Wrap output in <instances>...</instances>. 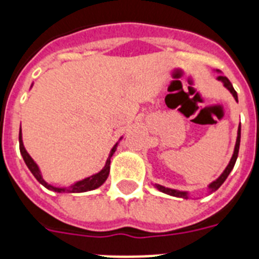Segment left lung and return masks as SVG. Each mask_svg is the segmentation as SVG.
Returning <instances> with one entry per match:
<instances>
[{"label":"left lung","instance_id":"8db88e82","mask_svg":"<svg viewBox=\"0 0 259 259\" xmlns=\"http://www.w3.org/2000/svg\"><path fill=\"white\" fill-rule=\"evenodd\" d=\"M217 72H221V71L217 70ZM217 80H219V81H221V83L223 84V85L228 89V91H230L231 95L233 96V98H235V100H236V102H237V93H236V91L233 89V87H232V84H231L230 80H228L226 76H223V75H219V76L217 77ZM240 137H241V125L239 124V130H237L236 144H235V149H233V154H232V157H231L230 163H228L227 167L224 168V171L221 174V176H219L218 179H215L214 182H211L209 185H207V189H209V193H212V192L217 191V189H218L219 187H221V185L223 184L224 182H226V179H227V176L230 175V172H231V171H232L233 166H235V163H236L237 154H239ZM154 187L158 189V191H161L162 193L170 194V196H174V197L185 198V200H187V198H189V193H188V192H185V191H178V189L166 188V187H163V185H159V184H154Z\"/></svg>","mask_w":259,"mask_h":259}]
</instances>
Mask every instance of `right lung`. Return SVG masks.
I'll return each instance as SVG.
<instances>
[{
    "instance_id": "right-lung-1",
    "label": "right lung",
    "mask_w": 259,
    "mask_h": 259,
    "mask_svg": "<svg viewBox=\"0 0 259 259\" xmlns=\"http://www.w3.org/2000/svg\"><path fill=\"white\" fill-rule=\"evenodd\" d=\"M122 140V137L119 139V141ZM118 143L113 146V149L110 150L109 158L106 159V163H105L104 168L101 171H98L97 174L95 175H91L88 178L83 180H79V182L74 183V184H71L70 187H54V185L49 184L44 180L42 178V174H41L40 168H38L37 163H36L33 159H32L31 155L28 154V152L26 150L24 145H23V139H22V128L19 130V149H20V154H22L23 159L26 162L27 167L29 168V171L32 172V175L35 176L36 180H37L40 184H42L45 188L50 189L53 192H57V193H81V192H88V191H93V189H97L98 187H101L105 182H106L107 176H109L110 172V159L113 157V154L115 153L116 146H118Z\"/></svg>"
}]
</instances>
